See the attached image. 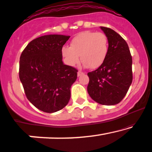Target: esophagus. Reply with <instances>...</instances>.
<instances>
[{"label": "esophagus", "mask_w": 152, "mask_h": 152, "mask_svg": "<svg viewBox=\"0 0 152 152\" xmlns=\"http://www.w3.org/2000/svg\"><path fill=\"white\" fill-rule=\"evenodd\" d=\"M83 74H84V72H82V71H78V72H77V76H80V75H82Z\"/></svg>", "instance_id": "obj_1"}]
</instances>
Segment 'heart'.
<instances>
[{
    "label": "heart",
    "mask_w": 152,
    "mask_h": 152,
    "mask_svg": "<svg viewBox=\"0 0 152 152\" xmlns=\"http://www.w3.org/2000/svg\"><path fill=\"white\" fill-rule=\"evenodd\" d=\"M108 52V38L101 32H81L70 42V47L64 46L61 50L64 62L75 66L81 61L90 69H96L105 60Z\"/></svg>",
    "instance_id": "1"
}]
</instances>
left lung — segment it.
I'll return each instance as SVG.
<instances>
[{"label": "left lung", "mask_w": 152, "mask_h": 152, "mask_svg": "<svg viewBox=\"0 0 152 152\" xmlns=\"http://www.w3.org/2000/svg\"><path fill=\"white\" fill-rule=\"evenodd\" d=\"M108 41V52L101 66L88 73V94L105 105L119 103L132 83V57L125 40L115 31L100 26Z\"/></svg>", "instance_id": "left-lung-1"}]
</instances>
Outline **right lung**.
Instances as JSON below:
<instances>
[{
	"mask_svg": "<svg viewBox=\"0 0 152 152\" xmlns=\"http://www.w3.org/2000/svg\"><path fill=\"white\" fill-rule=\"evenodd\" d=\"M70 37L51 34L28 43L20 57L19 78L26 96L45 113L62 110L70 99L77 69L63 64L61 50Z\"/></svg>",
	"mask_w": 152,
	"mask_h": 152,
	"instance_id": "right-lung-1",
	"label": "right lung"
}]
</instances>
